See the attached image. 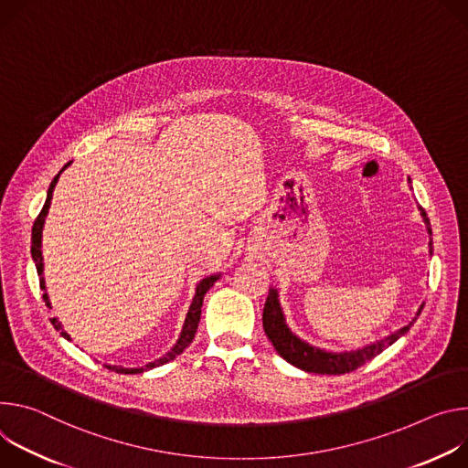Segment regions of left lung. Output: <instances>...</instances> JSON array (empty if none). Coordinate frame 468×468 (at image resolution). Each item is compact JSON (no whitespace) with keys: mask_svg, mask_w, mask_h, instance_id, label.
I'll return each mask as SVG.
<instances>
[{"mask_svg":"<svg viewBox=\"0 0 468 468\" xmlns=\"http://www.w3.org/2000/svg\"><path fill=\"white\" fill-rule=\"evenodd\" d=\"M420 216L424 219V225L431 236V225H430V218L426 214V210L422 206H419ZM433 252V241L430 239V254ZM424 304H420L417 316L412 318V322H409L405 327L394 331L392 335L376 340L368 346H362L358 349L353 351H340V353H333V351H325L320 349L316 346H310L308 342L301 340L299 336H295L290 327L286 325V318L282 313V306L279 301V290L277 288H270L266 304H264V314H262V322H264V331L266 336L270 338V342L273 344V347L277 349V353L293 365L295 368H301L303 372L308 374H327V376H342L347 372L356 370L358 367L365 365L367 360H372L376 355H379L381 351H385L388 346H392L398 338H401L403 335H407V331L412 327V324L417 322V318L420 316Z\"/></svg>","mask_w":468,"mask_h":468,"instance_id":"left-lung-1","label":"left lung"}]
</instances>
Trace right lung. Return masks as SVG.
Returning a JSON list of instances; mask_svg holds the SVG:
<instances>
[{
    "instance_id": "1",
    "label": "right lung",
    "mask_w": 468,
    "mask_h": 468,
    "mask_svg": "<svg viewBox=\"0 0 468 468\" xmlns=\"http://www.w3.org/2000/svg\"><path fill=\"white\" fill-rule=\"evenodd\" d=\"M70 165V162L58 173V176L51 180V184H49V189H48V195H46V202H44V206H42V210H40V214H38V218H37V221H35V225H33V230H31V256H33V262H35V266H37V273H38V277H40V290H44V293H42V299H44V303H46V306L48 308H51V303H49V297H48V293H46V282H44V262H42V229H44V221H46V216H48V210H49V204H51V197H54V189H56V184H58V180H59V176H61V173L67 169ZM221 277V273H218V275H210V277H204L198 284H197V288H195V295H193V301H191V304H189V310H187V314H186V322H184V325H182V331H180V336H178V340H176V344L164 355V356H160V358H155L154 362H148V365H144V367H141V368H122V367H112V365H103L106 367L108 370H113V372H117V374H143V372H146V370H150V368H155V367H162V365H165V362H169V360H173V358H176L191 342H193V338H195V333H197V327H198V322H200V308H202V299H204V295H206V292L210 290L214 284H216V281ZM51 322V325L56 327V331H59L61 333V336L63 338H67V340H70V335L67 333V331H63V325H61V322L58 320V318H51L49 320Z\"/></svg>"
}]
</instances>
